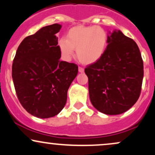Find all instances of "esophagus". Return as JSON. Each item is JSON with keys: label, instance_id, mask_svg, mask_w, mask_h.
I'll list each match as a JSON object with an SVG mask.
<instances>
[{"label": "esophagus", "instance_id": "esophagus-1", "mask_svg": "<svg viewBox=\"0 0 155 155\" xmlns=\"http://www.w3.org/2000/svg\"><path fill=\"white\" fill-rule=\"evenodd\" d=\"M84 69L83 68L79 67V73H84Z\"/></svg>", "mask_w": 155, "mask_h": 155}]
</instances>
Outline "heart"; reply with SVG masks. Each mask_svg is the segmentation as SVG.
I'll list each match as a JSON object with an SVG mask.
<instances>
[{
  "instance_id": "obj_1",
  "label": "heart",
  "mask_w": 155,
  "mask_h": 155,
  "mask_svg": "<svg viewBox=\"0 0 155 155\" xmlns=\"http://www.w3.org/2000/svg\"><path fill=\"white\" fill-rule=\"evenodd\" d=\"M108 32L101 26L79 25L70 28L66 38L62 37L58 47L62 58L70 61L76 49V57L82 64L90 65L98 61L108 45Z\"/></svg>"
}]
</instances>
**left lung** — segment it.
<instances>
[{"mask_svg": "<svg viewBox=\"0 0 155 155\" xmlns=\"http://www.w3.org/2000/svg\"><path fill=\"white\" fill-rule=\"evenodd\" d=\"M108 45L98 61L84 69L92 106L105 114L130 109L140 96L143 63L138 45L120 30L108 31Z\"/></svg>", "mask_w": 155, "mask_h": 155, "instance_id": "1", "label": "left lung"}]
</instances>
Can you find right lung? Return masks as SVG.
Listing matches in <instances>:
<instances>
[{
	"label": "right lung",
	"instance_id": "obj_1",
	"mask_svg": "<svg viewBox=\"0 0 155 155\" xmlns=\"http://www.w3.org/2000/svg\"><path fill=\"white\" fill-rule=\"evenodd\" d=\"M61 28L56 23L26 37L12 64V79L19 102L38 118L54 117L62 111L68 90L78 74L77 65L60 60L56 33Z\"/></svg>",
	"mask_w": 155,
	"mask_h": 155
}]
</instances>
